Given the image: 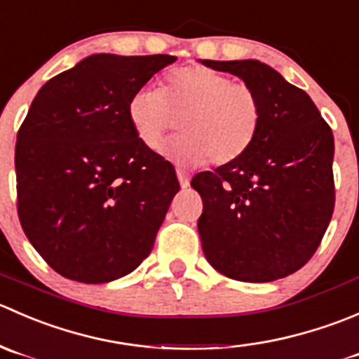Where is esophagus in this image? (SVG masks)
Returning a JSON list of instances; mask_svg holds the SVG:
<instances>
[{"instance_id": "34e87169", "label": "esophagus", "mask_w": 359, "mask_h": 359, "mask_svg": "<svg viewBox=\"0 0 359 359\" xmlns=\"http://www.w3.org/2000/svg\"><path fill=\"white\" fill-rule=\"evenodd\" d=\"M176 176H178V181H180V184H181V188H187L188 184H190V178H188V175L184 171H176Z\"/></svg>"}]
</instances>
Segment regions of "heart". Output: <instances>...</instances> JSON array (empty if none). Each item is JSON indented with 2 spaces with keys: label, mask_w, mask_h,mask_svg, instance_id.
<instances>
[{
  "label": "heart",
  "mask_w": 359,
  "mask_h": 359,
  "mask_svg": "<svg viewBox=\"0 0 359 359\" xmlns=\"http://www.w3.org/2000/svg\"><path fill=\"white\" fill-rule=\"evenodd\" d=\"M262 106L246 83L205 66H187L169 74L164 88L147 85L133 94L127 116L143 147L155 150L181 118L183 134L162 154L178 165L197 168L211 161L225 165L246 154L260 126Z\"/></svg>",
  "instance_id": "1"
}]
</instances>
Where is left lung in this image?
<instances>
[{"mask_svg":"<svg viewBox=\"0 0 359 359\" xmlns=\"http://www.w3.org/2000/svg\"><path fill=\"white\" fill-rule=\"evenodd\" d=\"M257 92L262 115L246 154L191 187L209 264L236 281L271 283L304 267L333 215V134L312 99L257 59L201 60Z\"/></svg>","mask_w":359,"mask_h":359,"instance_id":"8db88e82","label":"left lung"}]
</instances>
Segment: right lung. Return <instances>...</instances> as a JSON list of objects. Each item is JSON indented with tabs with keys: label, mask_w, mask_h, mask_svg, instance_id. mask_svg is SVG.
I'll return each instance as SVG.
<instances>
[{
	"label": "right lung",
	"mask_w": 359,
	"mask_h": 359,
	"mask_svg": "<svg viewBox=\"0 0 359 359\" xmlns=\"http://www.w3.org/2000/svg\"><path fill=\"white\" fill-rule=\"evenodd\" d=\"M172 55L92 54L48 80L17 134V211L34 250L67 279L109 283L154 248L180 190L140 143L127 104Z\"/></svg>",
	"instance_id": "right-lung-1"
}]
</instances>
